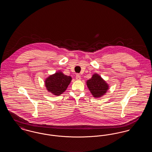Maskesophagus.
I'll use <instances>...</instances> for the list:
<instances>
[{
  "label": "esophagus",
  "mask_w": 152,
  "mask_h": 152,
  "mask_svg": "<svg viewBox=\"0 0 152 152\" xmlns=\"http://www.w3.org/2000/svg\"><path fill=\"white\" fill-rule=\"evenodd\" d=\"M76 79L77 80H81V76H80V75H79V74H77L76 75Z\"/></svg>",
  "instance_id": "esophagus-1"
}]
</instances>
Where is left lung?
Returning a JSON list of instances; mask_svg holds the SVG:
<instances>
[{"label":"left lung","mask_w":152,"mask_h":152,"mask_svg":"<svg viewBox=\"0 0 152 152\" xmlns=\"http://www.w3.org/2000/svg\"><path fill=\"white\" fill-rule=\"evenodd\" d=\"M87 86L93 96L101 97L107 92L109 85L97 73H94L90 79L87 81Z\"/></svg>","instance_id":"1"}]
</instances>
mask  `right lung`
<instances>
[{
  "mask_svg": "<svg viewBox=\"0 0 152 152\" xmlns=\"http://www.w3.org/2000/svg\"><path fill=\"white\" fill-rule=\"evenodd\" d=\"M72 80V77L66 76L61 71L49 76L44 83L48 92L54 95L60 96L65 91Z\"/></svg>",
  "mask_w": 152,
  "mask_h": 152,
  "instance_id": "right-lung-1",
  "label": "right lung"
}]
</instances>
